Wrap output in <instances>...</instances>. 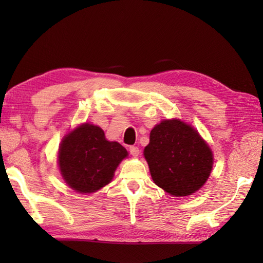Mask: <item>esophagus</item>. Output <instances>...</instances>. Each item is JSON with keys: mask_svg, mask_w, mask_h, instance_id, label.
<instances>
[{"mask_svg": "<svg viewBox=\"0 0 263 263\" xmlns=\"http://www.w3.org/2000/svg\"><path fill=\"white\" fill-rule=\"evenodd\" d=\"M128 152H130V154L133 156V157H138L140 150H139V148L136 146H131L130 148H128Z\"/></svg>", "mask_w": 263, "mask_h": 263, "instance_id": "34e87169", "label": "esophagus"}]
</instances>
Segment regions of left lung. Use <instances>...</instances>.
I'll list each match as a JSON object with an SVG mask.
<instances>
[{
	"label": "left lung",
	"mask_w": 263,
	"mask_h": 263,
	"mask_svg": "<svg viewBox=\"0 0 263 263\" xmlns=\"http://www.w3.org/2000/svg\"><path fill=\"white\" fill-rule=\"evenodd\" d=\"M143 155L156 185L174 197H186L202 187L214 164L208 143L177 119L161 121L153 128Z\"/></svg>",
	"instance_id": "1"
}]
</instances>
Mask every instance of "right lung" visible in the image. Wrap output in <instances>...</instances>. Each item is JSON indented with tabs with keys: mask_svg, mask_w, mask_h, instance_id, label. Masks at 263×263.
I'll return each mask as SVG.
<instances>
[{
	"mask_svg": "<svg viewBox=\"0 0 263 263\" xmlns=\"http://www.w3.org/2000/svg\"><path fill=\"white\" fill-rule=\"evenodd\" d=\"M126 149L108 141L97 125L83 123L68 133L59 149L61 175L68 185L79 193H92L111 181Z\"/></svg>",
	"mask_w": 263,
	"mask_h": 263,
	"instance_id": "add662e5",
	"label": "right lung"
}]
</instances>
